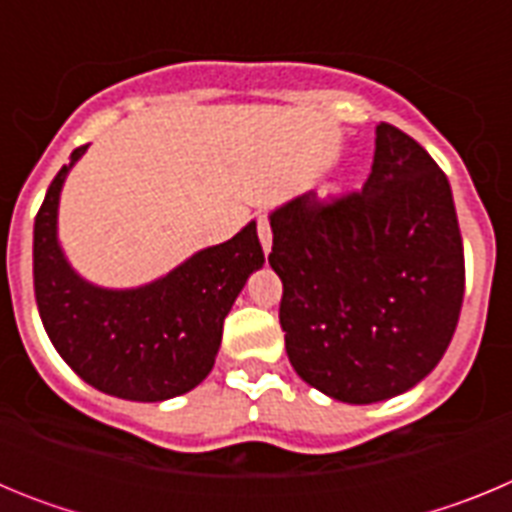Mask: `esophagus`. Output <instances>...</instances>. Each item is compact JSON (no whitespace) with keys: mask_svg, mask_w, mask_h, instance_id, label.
Here are the masks:
<instances>
[{"mask_svg":"<svg viewBox=\"0 0 512 512\" xmlns=\"http://www.w3.org/2000/svg\"><path fill=\"white\" fill-rule=\"evenodd\" d=\"M259 241L264 246V251H271V225H269V217L259 215Z\"/></svg>","mask_w":512,"mask_h":512,"instance_id":"1","label":"esophagus"}]
</instances>
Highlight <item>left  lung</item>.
Returning a JSON list of instances; mask_svg holds the SVG:
<instances>
[{
    "label": "left lung",
    "instance_id": "obj_1",
    "mask_svg": "<svg viewBox=\"0 0 512 512\" xmlns=\"http://www.w3.org/2000/svg\"><path fill=\"white\" fill-rule=\"evenodd\" d=\"M269 220L284 346L310 387L369 405L433 372L459 323L464 246L449 179L418 140L379 122L359 192H305Z\"/></svg>",
    "mask_w": 512,
    "mask_h": 512
}]
</instances>
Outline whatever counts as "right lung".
Returning <instances> with one entry per match:
<instances>
[{"mask_svg":"<svg viewBox=\"0 0 512 512\" xmlns=\"http://www.w3.org/2000/svg\"><path fill=\"white\" fill-rule=\"evenodd\" d=\"M84 151L71 153L35 215L33 282L45 333L99 392L135 402L184 395L210 374L225 315L246 279L264 266L256 223L146 287H94L71 269L56 238L63 179Z\"/></svg>","mask_w":512,"mask_h":512,"instance_id":"1","label":"right lung"}]
</instances>
